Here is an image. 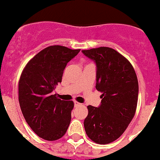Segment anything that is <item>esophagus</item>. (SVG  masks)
Masks as SVG:
<instances>
[{
  "mask_svg": "<svg viewBox=\"0 0 160 160\" xmlns=\"http://www.w3.org/2000/svg\"><path fill=\"white\" fill-rule=\"evenodd\" d=\"M74 104H75V107H81L82 106V104L80 102H76V101H75L74 102Z\"/></svg>",
  "mask_w": 160,
  "mask_h": 160,
  "instance_id": "esophagus-1",
  "label": "esophagus"
}]
</instances>
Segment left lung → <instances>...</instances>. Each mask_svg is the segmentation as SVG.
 <instances>
[{
	"mask_svg": "<svg viewBox=\"0 0 160 160\" xmlns=\"http://www.w3.org/2000/svg\"><path fill=\"white\" fill-rule=\"evenodd\" d=\"M97 64L99 107L88 106L84 121L88 137L98 144H109L121 136L133 119L138 98V80L132 64L109 47L82 50Z\"/></svg>",
	"mask_w": 160,
	"mask_h": 160,
	"instance_id": "8db88e82",
	"label": "left lung"
}]
</instances>
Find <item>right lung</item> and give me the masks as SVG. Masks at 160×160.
<instances>
[{
	"instance_id": "add662e5",
	"label": "right lung",
	"mask_w": 160,
	"mask_h": 160,
	"mask_svg": "<svg viewBox=\"0 0 160 160\" xmlns=\"http://www.w3.org/2000/svg\"><path fill=\"white\" fill-rule=\"evenodd\" d=\"M80 49L51 45L28 62L18 81V102L24 118L40 138L56 141L65 135L72 119V101L58 98L53 92L66 66Z\"/></svg>"
}]
</instances>
